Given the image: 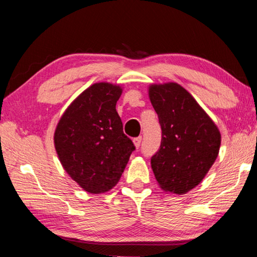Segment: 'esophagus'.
Returning a JSON list of instances; mask_svg holds the SVG:
<instances>
[{
    "label": "esophagus",
    "instance_id": "obj_1",
    "mask_svg": "<svg viewBox=\"0 0 257 257\" xmlns=\"http://www.w3.org/2000/svg\"><path fill=\"white\" fill-rule=\"evenodd\" d=\"M142 136H138V137H136L134 139V143H135V146L137 147V149H139V147H141V145H142Z\"/></svg>",
    "mask_w": 257,
    "mask_h": 257
}]
</instances>
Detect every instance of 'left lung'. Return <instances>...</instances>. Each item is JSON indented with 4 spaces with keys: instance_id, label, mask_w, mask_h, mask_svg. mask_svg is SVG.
Returning <instances> with one entry per match:
<instances>
[{
    "instance_id": "1",
    "label": "left lung",
    "mask_w": 257,
    "mask_h": 257,
    "mask_svg": "<svg viewBox=\"0 0 257 257\" xmlns=\"http://www.w3.org/2000/svg\"><path fill=\"white\" fill-rule=\"evenodd\" d=\"M150 99L162 130L151 158L161 188L185 194L203 180L219 154L221 135L194 97L176 82L150 87Z\"/></svg>"
}]
</instances>
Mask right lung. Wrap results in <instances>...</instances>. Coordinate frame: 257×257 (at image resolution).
I'll return each mask as SVG.
<instances>
[{
    "instance_id": "1",
    "label": "right lung",
    "mask_w": 257,
    "mask_h": 257,
    "mask_svg": "<svg viewBox=\"0 0 257 257\" xmlns=\"http://www.w3.org/2000/svg\"><path fill=\"white\" fill-rule=\"evenodd\" d=\"M121 93V87L107 82L92 85L67 108L55 130L61 164L88 193H105L118 184L136 150L115 110Z\"/></svg>"
}]
</instances>
